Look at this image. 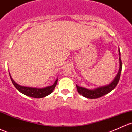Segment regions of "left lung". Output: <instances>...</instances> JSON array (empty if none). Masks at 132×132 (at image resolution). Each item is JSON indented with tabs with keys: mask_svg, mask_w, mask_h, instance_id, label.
<instances>
[{
	"mask_svg": "<svg viewBox=\"0 0 132 132\" xmlns=\"http://www.w3.org/2000/svg\"><path fill=\"white\" fill-rule=\"evenodd\" d=\"M119 70L118 72L117 75L116 76L113 81L111 83H110L109 84L106 86H102V87H97V88H95L94 89H88L84 88V87H80L78 85H76L77 90L78 92L80 94L82 95V96L85 97L86 98H88V99H97V98L101 97L103 96V95L107 94L109 93L110 92H111L112 90H113L115 89V87H116V86L117 85L118 82H119L120 77V74L121 71H122V61H121L120 58V51L119 49Z\"/></svg>",
	"mask_w": 132,
	"mask_h": 132,
	"instance_id": "left-lung-1",
	"label": "left lung"
}]
</instances>
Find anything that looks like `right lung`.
Returning <instances> with one entry per match:
<instances>
[{"label":"right lung","mask_w":132,"mask_h":132,"mask_svg":"<svg viewBox=\"0 0 132 132\" xmlns=\"http://www.w3.org/2000/svg\"><path fill=\"white\" fill-rule=\"evenodd\" d=\"M9 75H10V79H11L12 82L13 84L19 92H20L21 93L25 95H27V96L31 97L33 98H37V99L45 97L47 96V95L50 94L51 92L53 91L54 89L55 88L57 82V79L53 85L48 86V87H43V88H35V87H25V86H20L19 84L16 83L15 82L13 81V79L12 78L10 73H9Z\"/></svg>","instance_id":"right-lung-1"}]
</instances>
